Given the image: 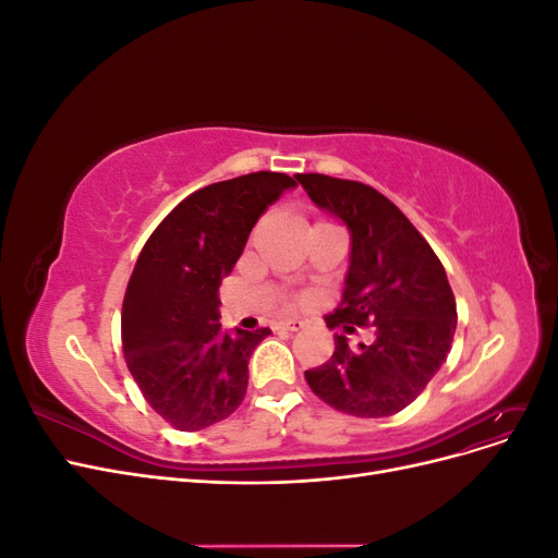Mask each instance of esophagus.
<instances>
[{"mask_svg": "<svg viewBox=\"0 0 558 558\" xmlns=\"http://www.w3.org/2000/svg\"><path fill=\"white\" fill-rule=\"evenodd\" d=\"M279 326H281V328H286V330H300V328L305 326V324H302L300 318H283Z\"/></svg>", "mask_w": 558, "mask_h": 558, "instance_id": "esophagus-1", "label": "esophagus"}]
</instances>
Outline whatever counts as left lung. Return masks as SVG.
<instances>
[{
  "instance_id": "obj_1",
  "label": "left lung",
  "mask_w": 558,
  "mask_h": 558,
  "mask_svg": "<svg viewBox=\"0 0 558 558\" xmlns=\"http://www.w3.org/2000/svg\"><path fill=\"white\" fill-rule=\"evenodd\" d=\"M318 209L349 230L342 302L328 328L375 326L369 344L335 332L328 363L307 369L312 391L351 416L379 418L408 408L447 361L456 300L442 263L391 199L359 181L295 174Z\"/></svg>"
}]
</instances>
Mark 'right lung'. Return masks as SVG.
<instances>
[{"label": "right lung", "mask_w": 558, "mask_h": 558, "mask_svg": "<svg viewBox=\"0 0 558 558\" xmlns=\"http://www.w3.org/2000/svg\"><path fill=\"white\" fill-rule=\"evenodd\" d=\"M279 172L218 181L185 197L144 244L123 300V353L146 402L179 430L240 408L248 359L269 335L223 330L218 286L267 205L295 189Z\"/></svg>", "instance_id": "add662e5"}]
</instances>
